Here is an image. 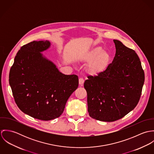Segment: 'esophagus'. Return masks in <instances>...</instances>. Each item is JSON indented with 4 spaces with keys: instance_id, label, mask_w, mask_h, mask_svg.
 Instances as JSON below:
<instances>
[{
    "instance_id": "1",
    "label": "esophagus",
    "mask_w": 154,
    "mask_h": 154,
    "mask_svg": "<svg viewBox=\"0 0 154 154\" xmlns=\"http://www.w3.org/2000/svg\"><path fill=\"white\" fill-rule=\"evenodd\" d=\"M84 79L83 78H79V85H80L81 86H82L83 84H84Z\"/></svg>"
}]
</instances>
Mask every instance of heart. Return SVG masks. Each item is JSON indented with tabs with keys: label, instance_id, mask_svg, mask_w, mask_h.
<instances>
[{
	"label": "heart",
	"instance_id": "obj_1",
	"mask_svg": "<svg viewBox=\"0 0 154 154\" xmlns=\"http://www.w3.org/2000/svg\"><path fill=\"white\" fill-rule=\"evenodd\" d=\"M84 62H89L87 72L91 75H98L105 72L110 66L111 56L101 47H95L85 53L82 56Z\"/></svg>",
	"mask_w": 154,
	"mask_h": 154
}]
</instances>
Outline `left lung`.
<instances>
[{
	"instance_id": "obj_1",
	"label": "left lung",
	"mask_w": 154,
	"mask_h": 154,
	"mask_svg": "<svg viewBox=\"0 0 154 154\" xmlns=\"http://www.w3.org/2000/svg\"><path fill=\"white\" fill-rule=\"evenodd\" d=\"M114 58L107 69L84 82L91 117L103 122L123 118L137 106L145 81V73L135 51L114 40Z\"/></svg>"
}]
</instances>
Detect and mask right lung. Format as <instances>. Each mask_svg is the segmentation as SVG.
<instances>
[{
    "mask_svg": "<svg viewBox=\"0 0 154 154\" xmlns=\"http://www.w3.org/2000/svg\"><path fill=\"white\" fill-rule=\"evenodd\" d=\"M50 42L34 41L21 47L9 72L15 101L25 114L42 120L59 117L70 95L78 88V77L60 72L41 52Z\"/></svg>",
    "mask_w": 154,
    "mask_h": 154,
    "instance_id": "1",
    "label": "right lung"
}]
</instances>
